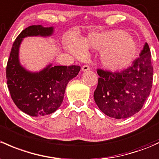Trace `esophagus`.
<instances>
[{"label": "esophagus", "mask_w": 159, "mask_h": 159, "mask_svg": "<svg viewBox=\"0 0 159 159\" xmlns=\"http://www.w3.org/2000/svg\"><path fill=\"white\" fill-rule=\"evenodd\" d=\"M89 70H90V67L88 66H86V65H85V66L82 67V71H89Z\"/></svg>", "instance_id": "esophagus-1"}]
</instances>
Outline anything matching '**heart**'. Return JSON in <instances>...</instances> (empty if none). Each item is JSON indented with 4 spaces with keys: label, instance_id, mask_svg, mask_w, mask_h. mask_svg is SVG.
Listing matches in <instances>:
<instances>
[{
    "label": "heart",
    "instance_id": "b5f03b06",
    "mask_svg": "<svg viewBox=\"0 0 159 159\" xmlns=\"http://www.w3.org/2000/svg\"><path fill=\"white\" fill-rule=\"evenodd\" d=\"M67 49L78 58H84L86 49L101 51L100 62L110 71H120L134 61L138 53L136 40L121 30L103 33L93 32L81 41L71 37L66 42Z\"/></svg>",
    "mask_w": 159,
    "mask_h": 159
}]
</instances>
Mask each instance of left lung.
Instances as JSON below:
<instances>
[{"mask_svg":"<svg viewBox=\"0 0 159 159\" xmlns=\"http://www.w3.org/2000/svg\"><path fill=\"white\" fill-rule=\"evenodd\" d=\"M98 74L100 78L93 98L99 109L115 119L133 116L142 109L152 86L153 68L148 43L127 69L120 73L98 69Z\"/></svg>","mask_w":159,"mask_h":159,"instance_id":"left-lung-1","label":"left lung"}]
</instances>
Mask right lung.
Returning <instances> with one entry per match:
<instances>
[{
    "label": "right lung",
    "mask_w": 159,
    "mask_h": 159,
    "mask_svg": "<svg viewBox=\"0 0 159 159\" xmlns=\"http://www.w3.org/2000/svg\"><path fill=\"white\" fill-rule=\"evenodd\" d=\"M54 27L42 25L28 26L13 43L7 66V84L11 98L21 111L31 116H43L58 109L68 83L79 73L78 66H46L39 71H31L20 64V47L28 36L49 37Z\"/></svg>",
    "instance_id": "1"
}]
</instances>
